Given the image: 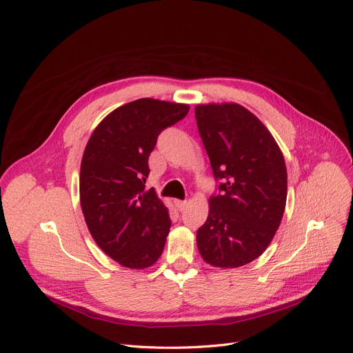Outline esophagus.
<instances>
[{"label": "esophagus", "mask_w": 353, "mask_h": 353, "mask_svg": "<svg viewBox=\"0 0 353 353\" xmlns=\"http://www.w3.org/2000/svg\"><path fill=\"white\" fill-rule=\"evenodd\" d=\"M174 205L180 212H183L188 206V200H174Z\"/></svg>", "instance_id": "obj_1"}]
</instances>
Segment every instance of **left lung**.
<instances>
[{
  "label": "left lung",
  "instance_id": "1",
  "mask_svg": "<svg viewBox=\"0 0 353 353\" xmlns=\"http://www.w3.org/2000/svg\"><path fill=\"white\" fill-rule=\"evenodd\" d=\"M216 193L197 248L212 266L239 268L261 256L281 225L288 196L283 154L269 130L245 107L208 104L194 108Z\"/></svg>",
  "mask_w": 353,
  "mask_h": 353
}]
</instances>
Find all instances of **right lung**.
Instances as JSON below:
<instances>
[{
  "label": "right lung",
  "instance_id": "add662e5",
  "mask_svg": "<svg viewBox=\"0 0 353 353\" xmlns=\"http://www.w3.org/2000/svg\"><path fill=\"white\" fill-rule=\"evenodd\" d=\"M189 105L153 99L127 103L92 132L81 160L80 201L99 248L130 269H144L161 256L172 220L145 190L148 157L164 128L183 120Z\"/></svg>",
  "mask_w": 353,
  "mask_h": 353
}]
</instances>
